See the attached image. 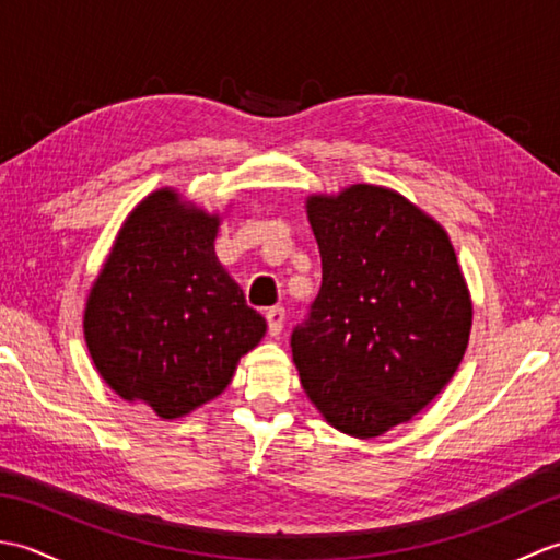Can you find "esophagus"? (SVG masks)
<instances>
[{"mask_svg":"<svg viewBox=\"0 0 560 560\" xmlns=\"http://www.w3.org/2000/svg\"><path fill=\"white\" fill-rule=\"evenodd\" d=\"M267 317V327H269V335L271 337H279L281 329H283V319H287V311L283 307H269V311L265 313Z\"/></svg>","mask_w":560,"mask_h":560,"instance_id":"34e87169","label":"esophagus"}]
</instances>
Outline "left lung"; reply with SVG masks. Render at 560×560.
Listing matches in <instances>:
<instances>
[{"label":"left lung","instance_id":"8db88e82","mask_svg":"<svg viewBox=\"0 0 560 560\" xmlns=\"http://www.w3.org/2000/svg\"><path fill=\"white\" fill-rule=\"evenodd\" d=\"M323 287L293 329L305 395L353 438L387 433L433 401L467 351L471 299L443 225L395 189L307 199Z\"/></svg>","mask_w":560,"mask_h":560}]
</instances>
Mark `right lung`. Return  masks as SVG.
<instances>
[{
	"instance_id": "obj_1",
	"label": "right lung",
	"mask_w": 560,
	"mask_h": 560,
	"mask_svg": "<svg viewBox=\"0 0 560 560\" xmlns=\"http://www.w3.org/2000/svg\"><path fill=\"white\" fill-rule=\"evenodd\" d=\"M221 219L165 187L129 213L93 281L83 337L127 401L180 419L219 397L267 323L213 253Z\"/></svg>"
}]
</instances>
